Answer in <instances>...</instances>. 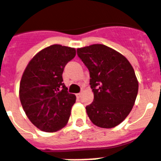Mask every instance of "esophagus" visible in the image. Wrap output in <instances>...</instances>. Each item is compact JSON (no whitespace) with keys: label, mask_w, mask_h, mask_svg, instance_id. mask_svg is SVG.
<instances>
[{"label":"esophagus","mask_w":161,"mask_h":161,"mask_svg":"<svg viewBox=\"0 0 161 161\" xmlns=\"http://www.w3.org/2000/svg\"><path fill=\"white\" fill-rule=\"evenodd\" d=\"M81 94H82V92H80V93H78V94H76V96L78 97V98H80V97H81Z\"/></svg>","instance_id":"1"}]
</instances>
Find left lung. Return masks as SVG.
I'll list each match as a JSON object with an SVG mask.
<instances>
[{
  "mask_svg": "<svg viewBox=\"0 0 161 161\" xmlns=\"http://www.w3.org/2000/svg\"><path fill=\"white\" fill-rule=\"evenodd\" d=\"M89 71L94 101L86 106L97 127L111 128L132 110L138 91L135 72L124 56L106 45L96 44L77 50Z\"/></svg>",
  "mask_w": 161,
  "mask_h": 161,
  "instance_id": "8db88e82",
  "label": "left lung"
}]
</instances>
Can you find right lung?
Segmentation results:
<instances>
[{
    "label": "right lung",
    "mask_w": 161,
    "mask_h": 161,
    "mask_svg": "<svg viewBox=\"0 0 161 161\" xmlns=\"http://www.w3.org/2000/svg\"><path fill=\"white\" fill-rule=\"evenodd\" d=\"M75 56L74 48L51 45L37 53L23 72L19 87L21 104L28 118L41 131L56 132L69 120L76 96L67 91L62 73Z\"/></svg>",
    "instance_id": "1"
}]
</instances>
